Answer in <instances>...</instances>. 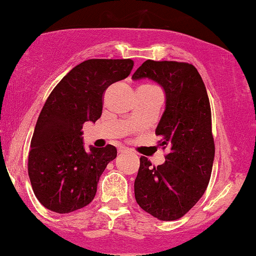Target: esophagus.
Returning a JSON list of instances; mask_svg holds the SVG:
<instances>
[{"label": "esophagus", "instance_id": "1", "mask_svg": "<svg viewBox=\"0 0 256 256\" xmlns=\"http://www.w3.org/2000/svg\"><path fill=\"white\" fill-rule=\"evenodd\" d=\"M119 155H124V154H128L130 152V150L128 149H125V148H122V149H119Z\"/></svg>", "mask_w": 256, "mask_h": 256}]
</instances>
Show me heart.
Returning a JSON list of instances; mask_svg holds the SVG:
<instances>
[{
  "label": "heart",
  "instance_id": "b5f03b06",
  "mask_svg": "<svg viewBox=\"0 0 256 256\" xmlns=\"http://www.w3.org/2000/svg\"><path fill=\"white\" fill-rule=\"evenodd\" d=\"M146 86H148V84H146Z\"/></svg>",
  "mask_w": 256,
  "mask_h": 256
}]
</instances>
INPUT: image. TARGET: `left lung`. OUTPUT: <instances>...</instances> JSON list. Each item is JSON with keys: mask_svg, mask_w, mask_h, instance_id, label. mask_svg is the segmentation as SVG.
I'll return each mask as SVG.
<instances>
[{"mask_svg": "<svg viewBox=\"0 0 256 256\" xmlns=\"http://www.w3.org/2000/svg\"><path fill=\"white\" fill-rule=\"evenodd\" d=\"M142 78L164 90L166 108L155 134L169 152L158 167L140 158L134 198L158 220H175L199 202L210 181L214 160L210 101L192 64L148 60L132 75L134 81Z\"/></svg>", "mask_w": 256, "mask_h": 256, "instance_id": "obj_1", "label": "left lung"}]
</instances>
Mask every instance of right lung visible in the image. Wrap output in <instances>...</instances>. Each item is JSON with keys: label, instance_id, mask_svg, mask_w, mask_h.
<instances>
[{"label": "right lung", "instance_id": "1", "mask_svg": "<svg viewBox=\"0 0 256 256\" xmlns=\"http://www.w3.org/2000/svg\"><path fill=\"white\" fill-rule=\"evenodd\" d=\"M131 60H88L60 80L40 112L28 154V175L40 204L57 214L87 206L116 146L83 144V124L102 113L104 92L130 75Z\"/></svg>", "mask_w": 256, "mask_h": 256}]
</instances>
